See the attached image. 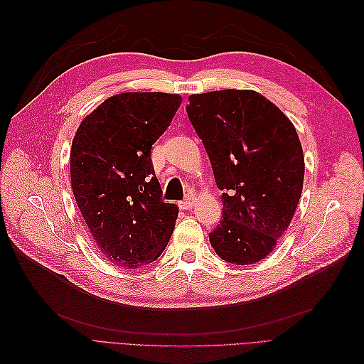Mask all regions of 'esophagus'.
I'll list each match as a JSON object with an SVG mask.
<instances>
[{"label": "esophagus", "mask_w": 364, "mask_h": 364, "mask_svg": "<svg viewBox=\"0 0 364 364\" xmlns=\"http://www.w3.org/2000/svg\"><path fill=\"white\" fill-rule=\"evenodd\" d=\"M193 196H186L183 200H181L179 202V206L182 208V209H190V208H193Z\"/></svg>", "instance_id": "1"}]
</instances>
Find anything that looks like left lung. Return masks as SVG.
<instances>
[{"instance_id": "8db88e82", "label": "left lung", "mask_w": 364, "mask_h": 364, "mask_svg": "<svg viewBox=\"0 0 364 364\" xmlns=\"http://www.w3.org/2000/svg\"><path fill=\"white\" fill-rule=\"evenodd\" d=\"M188 100L186 114L223 191V217L209 241L230 264H255L277 246L299 203V136L281 109L255 91L223 90Z\"/></svg>"}]
</instances>
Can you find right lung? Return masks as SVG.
<instances>
[{"label": "right lung", "mask_w": 364, "mask_h": 364, "mask_svg": "<svg viewBox=\"0 0 364 364\" xmlns=\"http://www.w3.org/2000/svg\"><path fill=\"white\" fill-rule=\"evenodd\" d=\"M181 102L178 94L123 92L75 132L73 193L98 249L117 266L144 267L173 234L179 209L162 200L150 153Z\"/></svg>", "instance_id": "right-lung-1"}]
</instances>
